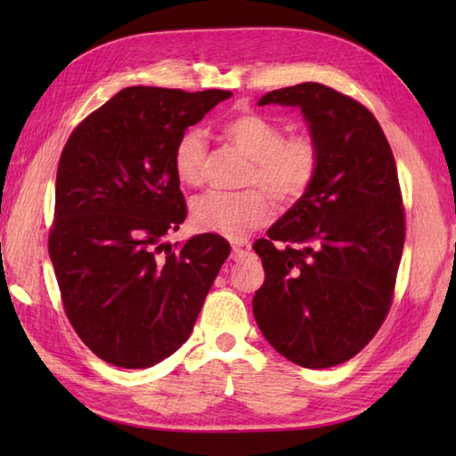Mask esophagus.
<instances>
[{
  "mask_svg": "<svg viewBox=\"0 0 456 456\" xmlns=\"http://www.w3.org/2000/svg\"><path fill=\"white\" fill-rule=\"evenodd\" d=\"M248 255V247H245V245H233V253H231V258L235 260H243L245 256Z\"/></svg>",
  "mask_w": 456,
  "mask_h": 456,
  "instance_id": "obj_1",
  "label": "esophagus"
}]
</instances>
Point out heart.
<instances>
[{
  "label": "heart",
  "instance_id": "1",
  "mask_svg": "<svg viewBox=\"0 0 456 456\" xmlns=\"http://www.w3.org/2000/svg\"><path fill=\"white\" fill-rule=\"evenodd\" d=\"M221 134L248 159L240 191H211L193 200L191 223L203 233L243 239L273 219V195L282 206L302 200L314 186L322 149L312 131L284 134L278 121L256 111H240L221 123ZM208 142L203 133L190 129L172 152V168L182 186L198 188L206 176Z\"/></svg>",
  "mask_w": 456,
  "mask_h": 456
}]
</instances>
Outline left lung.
<instances>
[{
    "mask_svg": "<svg viewBox=\"0 0 456 456\" xmlns=\"http://www.w3.org/2000/svg\"><path fill=\"white\" fill-rule=\"evenodd\" d=\"M266 103L302 108L322 162L305 196L253 245L265 266L253 312L288 361L329 368L361 353L390 312L405 240L398 168L370 110L329 86L280 88Z\"/></svg>",
    "mask_w": 456,
    "mask_h": 456,
    "instance_id": "8db88e82",
    "label": "left lung"
}]
</instances>
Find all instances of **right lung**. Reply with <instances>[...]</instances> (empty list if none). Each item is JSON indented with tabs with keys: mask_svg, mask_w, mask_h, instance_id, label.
Returning <instances> with one entry per match:
<instances>
[{
	"mask_svg": "<svg viewBox=\"0 0 456 456\" xmlns=\"http://www.w3.org/2000/svg\"><path fill=\"white\" fill-rule=\"evenodd\" d=\"M227 98L133 86L64 144L48 255L68 322L105 362L147 368L178 351L231 253L216 233L162 243L188 216L174 147Z\"/></svg>",
	"mask_w": 456,
	"mask_h": 456,
	"instance_id": "right-lung-1",
	"label": "right lung"
}]
</instances>
